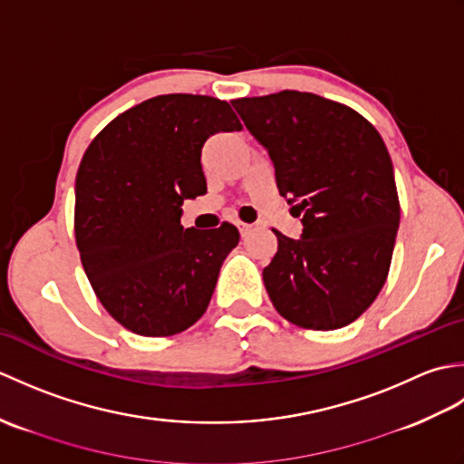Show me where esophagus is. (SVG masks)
<instances>
[{"mask_svg": "<svg viewBox=\"0 0 464 464\" xmlns=\"http://www.w3.org/2000/svg\"><path fill=\"white\" fill-rule=\"evenodd\" d=\"M237 227H239V231H241V235H247V233L251 231V227H253V225H249V223H239Z\"/></svg>", "mask_w": 464, "mask_h": 464, "instance_id": "esophagus-1", "label": "esophagus"}]
</instances>
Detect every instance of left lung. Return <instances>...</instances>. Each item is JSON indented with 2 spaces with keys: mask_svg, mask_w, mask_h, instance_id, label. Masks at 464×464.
Here are the masks:
<instances>
[{
  "mask_svg": "<svg viewBox=\"0 0 464 464\" xmlns=\"http://www.w3.org/2000/svg\"><path fill=\"white\" fill-rule=\"evenodd\" d=\"M245 127L269 151L283 197L303 211L301 239L277 235L263 269L281 317L333 331L359 319L387 281L401 219L391 155L351 107L285 90L233 100Z\"/></svg>",
  "mask_w": 464,
  "mask_h": 464,
  "instance_id": "obj_1",
  "label": "left lung"
}]
</instances>
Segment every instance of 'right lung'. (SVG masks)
I'll list each match as a JSON object with an SVG mask.
<instances>
[{"label": "right lung", "mask_w": 464, "mask_h": 464, "mask_svg": "<svg viewBox=\"0 0 464 464\" xmlns=\"http://www.w3.org/2000/svg\"><path fill=\"white\" fill-rule=\"evenodd\" d=\"M227 102L209 95L151 97L105 125L75 179V243L105 311L127 331L169 337L209 307L237 227L183 229L181 205L207 193L201 147L239 131Z\"/></svg>", "instance_id": "right-lung-1"}]
</instances>
